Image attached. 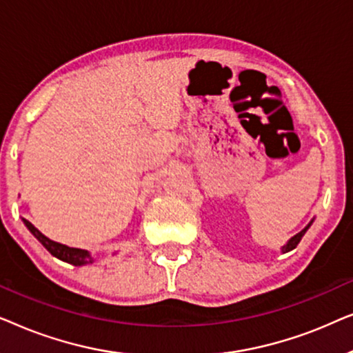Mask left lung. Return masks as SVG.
<instances>
[{"instance_id":"8db88e82","label":"left lung","mask_w":353,"mask_h":353,"mask_svg":"<svg viewBox=\"0 0 353 353\" xmlns=\"http://www.w3.org/2000/svg\"><path fill=\"white\" fill-rule=\"evenodd\" d=\"M312 223H313V220H310V223H308V225L305 226V228H303V230L301 231V233H297L296 236H292V238L289 239L288 243L283 245V248H281V252H283V254H286V252H289V250L296 249V248H297V244L301 243V239L303 238V234H305V233H307V230L310 228V226H312Z\"/></svg>"}]
</instances>
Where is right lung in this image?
Segmentation results:
<instances>
[{
    "label": "right lung",
    "mask_w": 353,
    "mask_h": 353,
    "mask_svg": "<svg viewBox=\"0 0 353 353\" xmlns=\"http://www.w3.org/2000/svg\"><path fill=\"white\" fill-rule=\"evenodd\" d=\"M22 221L23 225L27 226V230L30 231V233L43 244V248H45L51 255H54L56 259H59L62 262H67L70 265H75V267H83V265H90L94 262V257L91 255L90 250L69 248V245L65 244L56 243V241L50 239L48 236L43 234L40 230L35 228V226H33L28 220L22 219Z\"/></svg>",
    "instance_id": "obj_1"
}]
</instances>
